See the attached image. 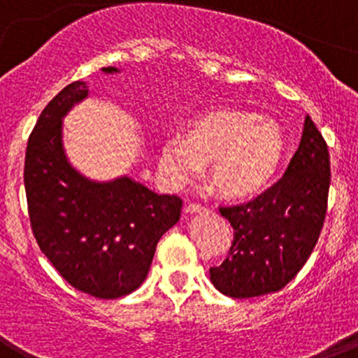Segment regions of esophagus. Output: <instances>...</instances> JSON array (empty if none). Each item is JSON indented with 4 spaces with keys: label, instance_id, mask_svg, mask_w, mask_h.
<instances>
[{
    "label": "esophagus",
    "instance_id": "34e87169",
    "mask_svg": "<svg viewBox=\"0 0 358 358\" xmlns=\"http://www.w3.org/2000/svg\"><path fill=\"white\" fill-rule=\"evenodd\" d=\"M205 210V207H201L199 203H189L185 207V212L187 214H196V212H203Z\"/></svg>",
    "mask_w": 358,
    "mask_h": 358
}]
</instances>
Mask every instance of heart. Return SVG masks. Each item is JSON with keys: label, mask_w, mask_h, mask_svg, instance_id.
<instances>
[{"label": "heart", "mask_w": 358, "mask_h": 358, "mask_svg": "<svg viewBox=\"0 0 358 358\" xmlns=\"http://www.w3.org/2000/svg\"><path fill=\"white\" fill-rule=\"evenodd\" d=\"M283 131L273 119L241 110H217L194 119L183 139L162 144L159 171L182 187L210 166V183L228 199H248L275 178L283 157Z\"/></svg>", "instance_id": "b5f03b06"}]
</instances>
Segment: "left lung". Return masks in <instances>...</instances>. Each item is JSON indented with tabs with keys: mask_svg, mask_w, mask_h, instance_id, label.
I'll return each instance as SVG.
<instances>
[{
	"mask_svg": "<svg viewBox=\"0 0 358 358\" xmlns=\"http://www.w3.org/2000/svg\"><path fill=\"white\" fill-rule=\"evenodd\" d=\"M328 189V146L307 115L301 143L283 178L253 201L219 208L234 227V243L223 264L210 267L214 287L239 299L285 287L320 239Z\"/></svg>",
	"mask_w": 358,
	"mask_h": 358,
	"instance_id": "left-lung-1",
	"label": "left lung"
}]
</instances>
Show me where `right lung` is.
I'll use <instances>...</instances> for the list:
<instances>
[{
    "label": "right lung",
    "instance_id": "1",
    "mask_svg": "<svg viewBox=\"0 0 358 358\" xmlns=\"http://www.w3.org/2000/svg\"><path fill=\"white\" fill-rule=\"evenodd\" d=\"M103 67V73H117ZM85 82L64 87L30 134L24 159L28 214L38 248L66 282L101 299L141 287L157 243L180 219L182 199L130 176L96 182L76 171L62 143V119L87 98Z\"/></svg>",
    "mask_w": 358,
    "mask_h": 358
}]
</instances>
